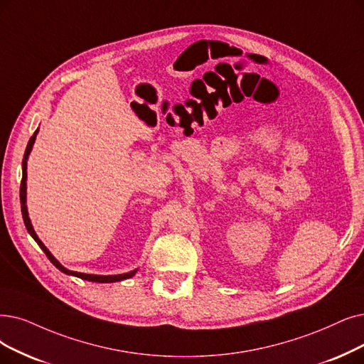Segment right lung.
Returning <instances> with one entry per match:
<instances>
[{
	"instance_id": "right-lung-1",
	"label": "right lung",
	"mask_w": 364,
	"mask_h": 364,
	"mask_svg": "<svg viewBox=\"0 0 364 364\" xmlns=\"http://www.w3.org/2000/svg\"><path fill=\"white\" fill-rule=\"evenodd\" d=\"M36 136H37V132L34 133V136L30 139V141H28V146H26V149H25V154H23V161H22V181H21V209H22V218H23V223H25V227H26V230H28V232H30V235L33 236V239L38 243V246L40 248L43 250V252L46 254V257L50 259V263L56 267V269H60L61 272H64V273H67V274H73V276H77V278H80V279H85V281H91V282H101V284H107V282H118V281H122V279H128V278H132V276H134L136 274V272L137 270H133V272H128V273H124V274H109V276H101V274H86V273H79V272H71V270H68V269H65V267H63L60 263H58L56 261V258L49 252V250L46 248L45 245H43V242L37 237V235H36V231H34V228H33V225H31V221H30V218H28V210H26V159H28V155H30V152H31V149H33V144H34V141H36Z\"/></svg>"
}]
</instances>
